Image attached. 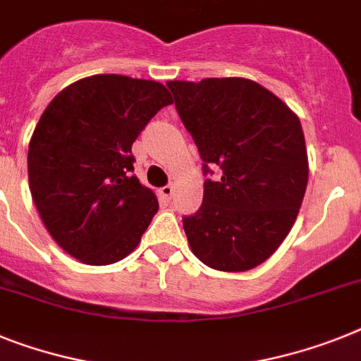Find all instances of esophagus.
I'll return each mask as SVG.
<instances>
[{
	"instance_id": "obj_1",
	"label": "esophagus",
	"mask_w": 361,
	"mask_h": 361,
	"mask_svg": "<svg viewBox=\"0 0 361 361\" xmlns=\"http://www.w3.org/2000/svg\"><path fill=\"white\" fill-rule=\"evenodd\" d=\"M172 195H174V187L172 185H165L159 189V196H161L163 202H171Z\"/></svg>"
}]
</instances>
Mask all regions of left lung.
<instances>
[{
  "mask_svg": "<svg viewBox=\"0 0 361 361\" xmlns=\"http://www.w3.org/2000/svg\"><path fill=\"white\" fill-rule=\"evenodd\" d=\"M176 111L202 157L204 202L183 216L189 246L209 268L262 264L292 229L308 181L298 115L247 78L166 82Z\"/></svg>",
  "mask_w": 361,
  "mask_h": 361,
  "instance_id": "8db88e82",
  "label": "left lung"
}]
</instances>
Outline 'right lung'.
Listing matches in <instances>:
<instances>
[{"label":"right lung","mask_w":361,"mask_h":361,"mask_svg":"<svg viewBox=\"0 0 361 361\" xmlns=\"http://www.w3.org/2000/svg\"><path fill=\"white\" fill-rule=\"evenodd\" d=\"M169 104L163 84L95 75L62 90L36 124L27 156L32 200L54 242L84 264L132 253L157 213L156 195L132 174V145Z\"/></svg>","instance_id":"add662e5"}]
</instances>
